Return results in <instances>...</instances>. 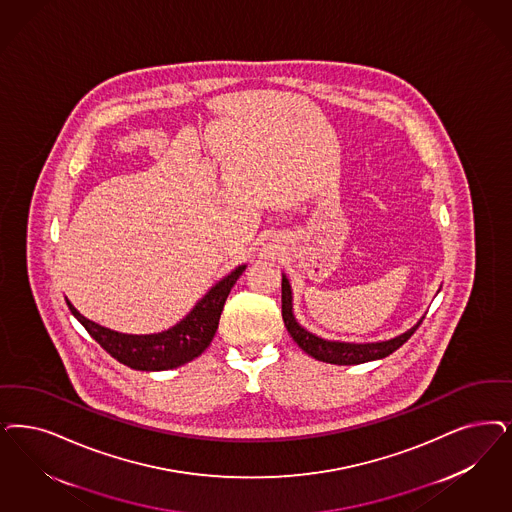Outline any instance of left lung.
<instances>
[{"label":"left lung","instance_id":"8db88e82","mask_svg":"<svg viewBox=\"0 0 512 512\" xmlns=\"http://www.w3.org/2000/svg\"><path fill=\"white\" fill-rule=\"evenodd\" d=\"M282 316L289 335L293 336V340L299 344L300 350H304L318 361L331 363V365H359V363L388 357L389 353L399 350L406 340L414 335V331L422 325L423 321V318L420 319L412 329H408L403 335L395 336L391 340H384V342L353 344V342L325 340V338L312 335L304 327H300L299 321L293 316V295H291L289 280L285 276H282Z\"/></svg>","mask_w":512,"mask_h":512}]
</instances>
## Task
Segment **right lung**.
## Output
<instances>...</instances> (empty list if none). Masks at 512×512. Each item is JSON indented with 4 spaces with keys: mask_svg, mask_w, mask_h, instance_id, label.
Instances as JSON below:
<instances>
[{
    "mask_svg": "<svg viewBox=\"0 0 512 512\" xmlns=\"http://www.w3.org/2000/svg\"><path fill=\"white\" fill-rule=\"evenodd\" d=\"M246 265L238 266L229 276L198 300L196 306L168 331L157 335H123L111 331L94 321L81 316L75 306H70L71 314L81 321V325L89 331V335L106 350L111 357L136 371H168L176 369L204 352L215 336L219 327V318L229 297L232 285L242 276Z\"/></svg>",
    "mask_w": 512,
    "mask_h": 512,
    "instance_id": "1",
    "label": "right lung"
}]
</instances>
